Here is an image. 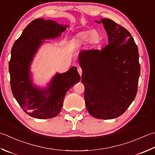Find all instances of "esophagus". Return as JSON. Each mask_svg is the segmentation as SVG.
<instances>
[{"mask_svg": "<svg viewBox=\"0 0 155 155\" xmlns=\"http://www.w3.org/2000/svg\"><path fill=\"white\" fill-rule=\"evenodd\" d=\"M77 70H78V73H79V74H80V75H81V74H82V72H82V68H81V67H78Z\"/></svg>", "mask_w": 155, "mask_h": 155, "instance_id": "esophagus-1", "label": "esophagus"}]
</instances>
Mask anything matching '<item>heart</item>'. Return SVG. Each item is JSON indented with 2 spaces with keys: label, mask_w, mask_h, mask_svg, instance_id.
<instances>
[{
  "label": "heart",
  "mask_w": 155,
  "mask_h": 155,
  "mask_svg": "<svg viewBox=\"0 0 155 155\" xmlns=\"http://www.w3.org/2000/svg\"><path fill=\"white\" fill-rule=\"evenodd\" d=\"M102 41L101 33L93 29L84 30L78 32L73 38V43L76 45H84L88 42L91 44H99Z\"/></svg>",
  "instance_id": "obj_1"
}]
</instances>
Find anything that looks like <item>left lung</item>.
Instances as JSON below:
<instances>
[{"label":"left lung","mask_w":155,"mask_h":155,"mask_svg":"<svg viewBox=\"0 0 155 155\" xmlns=\"http://www.w3.org/2000/svg\"><path fill=\"white\" fill-rule=\"evenodd\" d=\"M96 22L104 24L109 44L101 50L79 53L81 82L89 113L98 119L110 120L122 115L135 99L140 74L139 54L126 29L109 19Z\"/></svg>","instance_id":"8db88e82"}]
</instances>
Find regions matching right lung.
I'll return each instance as SVG.
<instances>
[{
  "mask_svg": "<svg viewBox=\"0 0 155 155\" xmlns=\"http://www.w3.org/2000/svg\"><path fill=\"white\" fill-rule=\"evenodd\" d=\"M68 27L52 20L36 19L25 27L12 48L8 64L12 93L23 110L33 117H56L61 110L66 92L80 81L75 66L64 73H56L46 89L33 85L30 75V64L44 42L42 40L58 38Z\"/></svg>",
  "mask_w": 155,
  "mask_h": 155,
  "instance_id": "right-lung-1",
  "label": "right lung"
}]
</instances>
